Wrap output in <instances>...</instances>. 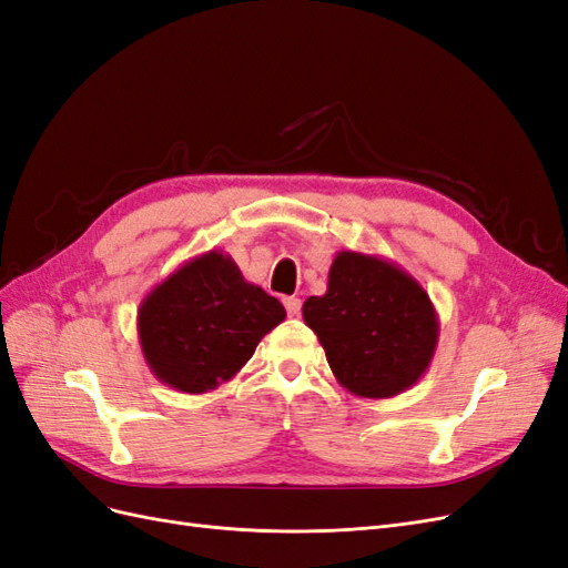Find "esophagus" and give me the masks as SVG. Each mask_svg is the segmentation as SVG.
<instances>
[{"mask_svg":"<svg viewBox=\"0 0 568 568\" xmlns=\"http://www.w3.org/2000/svg\"><path fill=\"white\" fill-rule=\"evenodd\" d=\"M284 307H286L288 317H298L301 315V298H296V296L284 298Z\"/></svg>","mask_w":568,"mask_h":568,"instance_id":"1","label":"esophagus"}]
</instances>
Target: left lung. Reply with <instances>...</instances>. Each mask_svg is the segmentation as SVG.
Masks as SVG:
<instances>
[{
	"instance_id": "8db88e82",
	"label": "left lung",
	"mask_w": 568,
	"mask_h": 568,
	"mask_svg": "<svg viewBox=\"0 0 568 568\" xmlns=\"http://www.w3.org/2000/svg\"><path fill=\"white\" fill-rule=\"evenodd\" d=\"M336 382L359 398L415 386L438 346V315L424 286L379 255L338 251L324 296L303 303Z\"/></svg>"
}]
</instances>
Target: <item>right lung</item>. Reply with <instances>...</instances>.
I'll return each mask as SVG.
<instances>
[{"label": "right lung", "instance_id": "add662e5", "mask_svg": "<svg viewBox=\"0 0 568 568\" xmlns=\"http://www.w3.org/2000/svg\"><path fill=\"white\" fill-rule=\"evenodd\" d=\"M284 317V305L246 282L232 255L209 251L149 291L136 334L159 382L199 395L230 382Z\"/></svg>", "mask_w": 568, "mask_h": 568}]
</instances>
